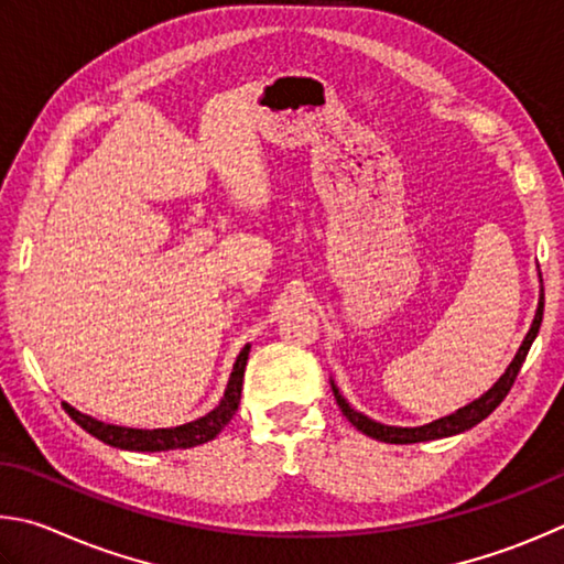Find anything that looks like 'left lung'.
I'll return each instance as SVG.
<instances>
[{"mask_svg":"<svg viewBox=\"0 0 564 564\" xmlns=\"http://www.w3.org/2000/svg\"><path fill=\"white\" fill-rule=\"evenodd\" d=\"M542 310H545V297L540 294V304H538V314L535 319H532V327L528 332L525 341H522V347L518 349L516 359H512L510 367L506 369V373L498 379L496 387H492L488 393H482L478 401L468 403V406H463L460 411L451 413L446 419H438L433 423H426V426H419V429H399V426H383V423L371 421L369 416H364V413L354 411L344 397L339 393V389L332 383V391H334V399H337L339 409L344 416L349 419L351 426H357L361 433H367V436L383 441V443H421V441H436V438H446V436H456V433H463L476 426L482 419H488L492 411H496L502 399L508 397V391L512 389V383H516L518 373L522 369V361H525L528 351L532 347V341H535L538 332H540V324H542Z\"/></svg>","mask_w":564,"mask_h":564,"instance_id":"1","label":"left lung"}]
</instances>
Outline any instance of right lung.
Here are the masks:
<instances>
[{"label": "right lung", "instance_id": "obj_1", "mask_svg": "<svg viewBox=\"0 0 564 564\" xmlns=\"http://www.w3.org/2000/svg\"><path fill=\"white\" fill-rule=\"evenodd\" d=\"M247 354H250V347H245L240 351V357H237L235 369L230 373V383H227V391H225V399L220 401V406L207 413V416H203V419H197L193 423H185V426L153 429V431L123 429V426H111V423L96 421L91 416H84L82 411H76L74 406H68L66 401L62 403V406L66 409L68 416H72L78 423V426L91 433V436H96L98 441L108 443V446L126 448V451L193 448V446H200V443L213 441L217 433H220L227 426V421L235 416L237 406H240Z\"/></svg>", "mask_w": 564, "mask_h": 564}]
</instances>
